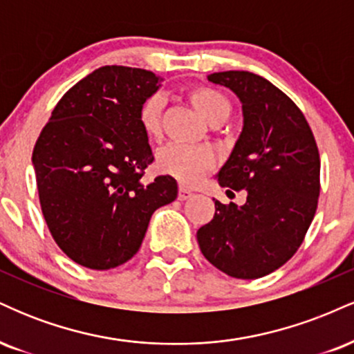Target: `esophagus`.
<instances>
[{
  "instance_id": "1",
  "label": "esophagus",
  "mask_w": 354,
  "mask_h": 354,
  "mask_svg": "<svg viewBox=\"0 0 354 354\" xmlns=\"http://www.w3.org/2000/svg\"><path fill=\"white\" fill-rule=\"evenodd\" d=\"M191 196H193V193H191L189 189H186V188H180V191H178V200H180V201H186V200H189Z\"/></svg>"
}]
</instances>
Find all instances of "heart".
<instances>
[{
	"instance_id": "b5f03b06",
	"label": "heart",
	"mask_w": 354,
	"mask_h": 354,
	"mask_svg": "<svg viewBox=\"0 0 354 354\" xmlns=\"http://www.w3.org/2000/svg\"><path fill=\"white\" fill-rule=\"evenodd\" d=\"M189 101L203 120L209 124L225 121L230 116V101L213 88H194L189 93ZM165 100L161 95H153L143 101L138 113L141 128L146 135L156 136L161 129V111ZM213 165V158L206 149L191 148L183 145H166L158 151L156 166L161 173L169 174L183 185H194Z\"/></svg>"
}]
</instances>
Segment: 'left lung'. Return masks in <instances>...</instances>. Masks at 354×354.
<instances>
[{
    "instance_id": "8db88e82",
    "label": "left lung",
    "mask_w": 354,
    "mask_h": 354,
    "mask_svg": "<svg viewBox=\"0 0 354 354\" xmlns=\"http://www.w3.org/2000/svg\"><path fill=\"white\" fill-rule=\"evenodd\" d=\"M208 81L241 101L243 129L219 186L246 189L243 206L214 201L216 213L198 230L201 253L239 279L273 273L296 253L315 218L319 153L299 108L273 83L250 71H221Z\"/></svg>"
}]
</instances>
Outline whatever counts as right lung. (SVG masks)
I'll return each instance as SVG.
<instances>
[{"instance_id": "add662e5", "label": "right lung", "mask_w": 354, "mask_h": 354, "mask_svg": "<svg viewBox=\"0 0 354 354\" xmlns=\"http://www.w3.org/2000/svg\"><path fill=\"white\" fill-rule=\"evenodd\" d=\"M161 81L140 68H98L64 93L35 145L31 161L51 236L89 270L131 259L151 214L178 196L171 176L141 181L154 156L138 113Z\"/></svg>"}]
</instances>
